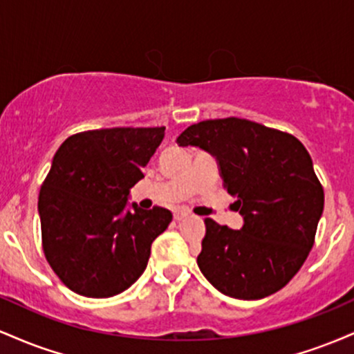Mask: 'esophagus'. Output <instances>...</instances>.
Listing matches in <instances>:
<instances>
[{"instance_id": "34e87169", "label": "esophagus", "mask_w": 354, "mask_h": 354, "mask_svg": "<svg viewBox=\"0 0 354 354\" xmlns=\"http://www.w3.org/2000/svg\"><path fill=\"white\" fill-rule=\"evenodd\" d=\"M188 216H189V211H186V209L174 211V219H176V221H181V219H185V218H188Z\"/></svg>"}]
</instances>
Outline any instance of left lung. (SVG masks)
Instances as JSON below:
<instances>
[{"instance_id": "left-lung-1", "label": "left lung", "mask_w": 354, "mask_h": 354, "mask_svg": "<svg viewBox=\"0 0 354 354\" xmlns=\"http://www.w3.org/2000/svg\"><path fill=\"white\" fill-rule=\"evenodd\" d=\"M216 158L223 186L238 198L241 230L205 219L198 254L205 278L223 295L261 299L290 283L306 261L323 214V186L310 153L290 133L241 118L206 120L178 136Z\"/></svg>"}]
</instances>
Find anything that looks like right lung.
<instances>
[{
	"instance_id": "obj_1",
	"label": "right lung",
	"mask_w": 354,
	"mask_h": 354,
	"mask_svg": "<svg viewBox=\"0 0 354 354\" xmlns=\"http://www.w3.org/2000/svg\"><path fill=\"white\" fill-rule=\"evenodd\" d=\"M163 138L165 126L93 129L56 151L38 198L43 251L75 293L109 298L146 270L151 243L173 214L128 206V198Z\"/></svg>"
}]
</instances>
